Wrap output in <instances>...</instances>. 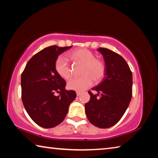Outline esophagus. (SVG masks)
Here are the masks:
<instances>
[{
    "instance_id": "esophagus-1",
    "label": "esophagus",
    "mask_w": 158,
    "mask_h": 158,
    "mask_svg": "<svg viewBox=\"0 0 158 158\" xmlns=\"http://www.w3.org/2000/svg\"><path fill=\"white\" fill-rule=\"evenodd\" d=\"M81 94V92H77V96H79Z\"/></svg>"
}]
</instances>
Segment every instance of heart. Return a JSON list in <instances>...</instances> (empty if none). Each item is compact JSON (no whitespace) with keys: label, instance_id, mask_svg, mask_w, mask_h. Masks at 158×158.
<instances>
[{"label":"heart","instance_id":"obj_1","mask_svg":"<svg viewBox=\"0 0 158 158\" xmlns=\"http://www.w3.org/2000/svg\"><path fill=\"white\" fill-rule=\"evenodd\" d=\"M68 56L74 62L83 64L81 72L83 77L69 81L67 86L69 90L83 91L91 86L94 80L98 82L105 76V64L101 60L94 58L95 55L91 51L81 48L69 52ZM55 70L61 78L65 80L69 79L73 76L70 66L62 56H58L55 61Z\"/></svg>","mask_w":158,"mask_h":158}]
</instances>
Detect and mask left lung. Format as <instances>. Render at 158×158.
<instances>
[{"mask_svg": "<svg viewBox=\"0 0 158 158\" xmlns=\"http://www.w3.org/2000/svg\"><path fill=\"white\" fill-rule=\"evenodd\" d=\"M105 62V77L92 90L100 93L97 98L89 91L90 99L85 105L86 116L95 126L112 127L120 121L127 109L132 95V74L121 56L106 48L98 49Z\"/></svg>", "mask_w": 158, "mask_h": 158, "instance_id": "left-lung-1", "label": "left lung"}]
</instances>
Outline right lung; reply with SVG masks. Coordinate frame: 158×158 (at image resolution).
<instances>
[{
  "label": "right lung",
  "mask_w": 158,
  "mask_h": 158,
  "mask_svg": "<svg viewBox=\"0 0 158 158\" xmlns=\"http://www.w3.org/2000/svg\"><path fill=\"white\" fill-rule=\"evenodd\" d=\"M72 46L56 45L41 50L32 57L21 74V99L29 116L44 128L62 123L70 103L75 99L74 90H65L66 82L55 70L58 56ZM56 93H59L56 96Z\"/></svg>",
  "instance_id": "1"
}]
</instances>
